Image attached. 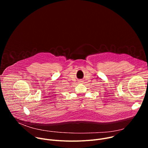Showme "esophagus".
I'll return each mask as SVG.
<instances>
[{
	"label": "esophagus",
	"mask_w": 148,
	"mask_h": 148,
	"mask_svg": "<svg viewBox=\"0 0 148 148\" xmlns=\"http://www.w3.org/2000/svg\"><path fill=\"white\" fill-rule=\"evenodd\" d=\"M79 82H82V81H81H81H79Z\"/></svg>",
	"instance_id": "esophagus-1"
}]
</instances>
